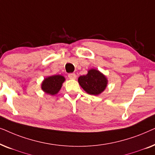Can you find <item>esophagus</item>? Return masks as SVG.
Segmentation results:
<instances>
[{"mask_svg": "<svg viewBox=\"0 0 155 155\" xmlns=\"http://www.w3.org/2000/svg\"><path fill=\"white\" fill-rule=\"evenodd\" d=\"M68 78L71 80H75L76 78V75L75 73H69L68 74Z\"/></svg>", "mask_w": 155, "mask_h": 155, "instance_id": "obj_1", "label": "esophagus"}]
</instances>
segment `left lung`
I'll return each instance as SVG.
<instances>
[{"mask_svg":"<svg viewBox=\"0 0 155 155\" xmlns=\"http://www.w3.org/2000/svg\"><path fill=\"white\" fill-rule=\"evenodd\" d=\"M78 82L89 94L99 95L107 87L108 80L101 72L96 69H91L87 75L80 76Z\"/></svg>","mask_w":155,"mask_h":155,"instance_id":"8db88e82","label":"left lung"}]
</instances>
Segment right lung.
I'll use <instances>...</instances> for the list:
<instances>
[{
    "label": "right lung",
    "mask_w": 155,
    "mask_h": 155,
    "mask_svg": "<svg viewBox=\"0 0 155 155\" xmlns=\"http://www.w3.org/2000/svg\"><path fill=\"white\" fill-rule=\"evenodd\" d=\"M65 78L62 75H56L45 78L41 83V89L44 92L51 95H55L59 92Z\"/></svg>",
    "instance_id": "obj_1"
}]
</instances>
